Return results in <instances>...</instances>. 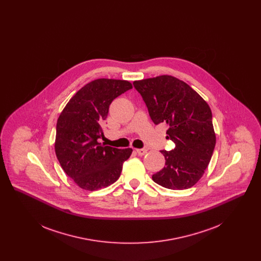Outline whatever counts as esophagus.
I'll return each instance as SVG.
<instances>
[{
  "label": "esophagus",
  "mask_w": 261,
  "mask_h": 261,
  "mask_svg": "<svg viewBox=\"0 0 261 261\" xmlns=\"http://www.w3.org/2000/svg\"><path fill=\"white\" fill-rule=\"evenodd\" d=\"M136 151L139 155H144L145 153H147L148 149H145V148H143V149H137Z\"/></svg>",
  "instance_id": "esophagus-1"
}]
</instances>
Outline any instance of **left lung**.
I'll list each match as a JSON object with an SVG mask.
<instances>
[{"mask_svg":"<svg viewBox=\"0 0 261 261\" xmlns=\"http://www.w3.org/2000/svg\"><path fill=\"white\" fill-rule=\"evenodd\" d=\"M155 125L166 122L175 148L162 150L165 166L152 180L171 190L194 186L204 173L215 147L211 108L185 82L169 75L134 81Z\"/></svg>","mask_w":261,"mask_h":261,"instance_id":"1","label":"left lung"}]
</instances>
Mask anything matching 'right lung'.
Wrapping results in <instances>:
<instances>
[{"mask_svg":"<svg viewBox=\"0 0 261 261\" xmlns=\"http://www.w3.org/2000/svg\"><path fill=\"white\" fill-rule=\"evenodd\" d=\"M132 89L125 80L97 79L81 88L67 102L58 122L55 149L60 164L75 184L96 191L119 178L132 149L101 145V123L112 100Z\"/></svg>","mask_w":261,"mask_h":261,"instance_id":"obj_1","label":"right lung"}]
</instances>
